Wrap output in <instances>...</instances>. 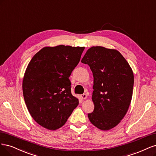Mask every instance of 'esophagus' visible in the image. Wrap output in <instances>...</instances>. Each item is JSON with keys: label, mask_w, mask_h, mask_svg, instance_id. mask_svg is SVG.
<instances>
[{"label": "esophagus", "mask_w": 156, "mask_h": 156, "mask_svg": "<svg viewBox=\"0 0 156 156\" xmlns=\"http://www.w3.org/2000/svg\"><path fill=\"white\" fill-rule=\"evenodd\" d=\"M81 98H82V99H83V100H85V99H86L87 98V94H81Z\"/></svg>", "instance_id": "1"}]
</instances>
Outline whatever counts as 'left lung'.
I'll return each instance as SVG.
<instances>
[{"label":"left lung","mask_w":156,"mask_h":156,"mask_svg":"<svg viewBox=\"0 0 156 156\" xmlns=\"http://www.w3.org/2000/svg\"><path fill=\"white\" fill-rule=\"evenodd\" d=\"M81 62L90 67L94 78V108L88 118L98 129L109 130L121 121L131 103L132 69L117 50L100 46L89 48Z\"/></svg>","instance_id":"left-lung-1"}]
</instances>
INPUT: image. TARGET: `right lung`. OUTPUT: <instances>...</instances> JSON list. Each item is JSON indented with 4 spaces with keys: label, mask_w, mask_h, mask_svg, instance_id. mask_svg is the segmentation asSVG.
<instances>
[{
    "label": "right lung",
    "mask_w": 156,
    "mask_h": 156,
    "mask_svg": "<svg viewBox=\"0 0 156 156\" xmlns=\"http://www.w3.org/2000/svg\"><path fill=\"white\" fill-rule=\"evenodd\" d=\"M84 47H45L34 55L23 80V97L32 117L50 130L65 124L79 104L69 80Z\"/></svg>",
    "instance_id": "obj_1"
}]
</instances>
